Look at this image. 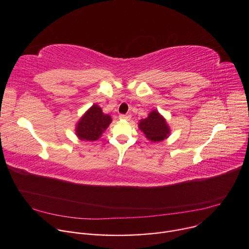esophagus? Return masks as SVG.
Here are the masks:
<instances>
[{
  "mask_svg": "<svg viewBox=\"0 0 249 249\" xmlns=\"http://www.w3.org/2000/svg\"><path fill=\"white\" fill-rule=\"evenodd\" d=\"M120 119L122 121H129L130 120V115L129 114H121Z\"/></svg>",
  "mask_w": 249,
  "mask_h": 249,
  "instance_id": "1",
  "label": "esophagus"
}]
</instances>
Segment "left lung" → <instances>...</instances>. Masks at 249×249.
Listing matches in <instances>:
<instances>
[{"mask_svg": "<svg viewBox=\"0 0 249 249\" xmlns=\"http://www.w3.org/2000/svg\"><path fill=\"white\" fill-rule=\"evenodd\" d=\"M138 125L144 137L153 142H162L171 135V129L166 119L157 109H153L148 118L141 120Z\"/></svg>", "mask_w": 249, "mask_h": 249, "instance_id": "8db88e82", "label": "left lung"}]
</instances>
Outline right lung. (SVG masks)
<instances>
[{
    "mask_svg": "<svg viewBox=\"0 0 249 249\" xmlns=\"http://www.w3.org/2000/svg\"><path fill=\"white\" fill-rule=\"evenodd\" d=\"M111 116L102 112L99 106L93 105L87 109L75 125V135L80 141L94 142L111 124Z\"/></svg>",
    "mask_w": 249,
    "mask_h": 249,
    "instance_id": "1",
    "label": "right lung"
}]
</instances>
